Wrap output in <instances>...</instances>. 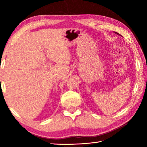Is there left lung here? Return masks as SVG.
Segmentation results:
<instances>
[{
	"label": "left lung",
	"mask_w": 147,
	"mask_h": 147,
	"mask_svg": "<svg viewBox=\"0 0 147 147\" xmlns=\"http://www.w3.org/2000/svg\"><path fill=\"white\" fill-rule=\"evenodd\" d=\"M115 33H116V32H115ZM117 34H118V33H117Z\"/></svg>",
	"instance_id": "1"
}]
</instances>
